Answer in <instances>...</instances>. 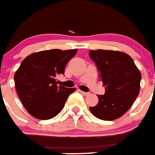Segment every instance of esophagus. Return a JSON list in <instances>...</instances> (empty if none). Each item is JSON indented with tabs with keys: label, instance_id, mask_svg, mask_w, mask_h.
<instances>
[{
	"label": "esophagus",
	"instance_id": "obj_1",
	"mask_svg": "<svg viewBox=\"0 0 155 155\" xmlns=\"http://www.w3.org/2000/svg\"><path fill=\"white\" fill-rule=\"evenodd\" d=\"M80 92H81V94H83V95H85V96H86V95H89L90 94V93H88V92H84V91H80Z\"/></svg>",
	"mask_w": 155,
	"mask_h": 155
}]
</instances>
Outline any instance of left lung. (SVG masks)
Instances as JSON below:
<instances>
[{
    "instance_id": "1",
    "label": "left lung",
    "mask_w": 155,
    "mask_h": 155,
    "mask_svg": "<svg viewBox=\"0 0 155 155\" xmlns=\"http://www.w3.org/2000/svg\"><path fill=\"white\" fill-rule=\"evenodd\" d=\"M105 86L104 95H97V106L90 112L99 119L112 121L129 110L139 94L141 73L130 56L114 50H90Z\"/></svg>"
}]
</instances>
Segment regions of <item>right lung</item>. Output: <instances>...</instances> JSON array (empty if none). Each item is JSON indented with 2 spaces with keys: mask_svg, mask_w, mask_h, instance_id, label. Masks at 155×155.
<instances>
[{
  "mask_svg": "<svg viewBox=\"0 0 155 155\" xmlns=\"http://www.w3.org/2000/svg\"><path fill=\"white\" fill-rule=\"evenodd\" d=\"M78 49H50L28 55L14 74L16 90L29 114L41 120L53 118L65 106L75 88L58 86L56 77L63 74Z\"/></svg>",
  "mask_w": 155,
  "mask_h": 155,
  "instance_id": "1",
  "label": "right lung"
}]
</instances>
